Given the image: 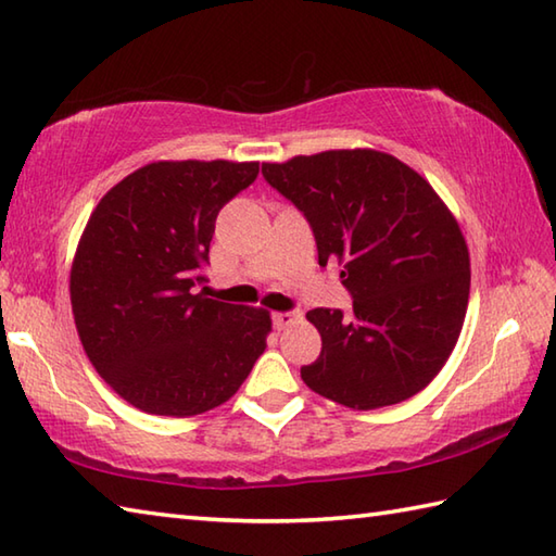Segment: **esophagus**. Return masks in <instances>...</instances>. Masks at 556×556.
<instances>
[{
    "mask_svg": "<svg viewBox=\"0 0 556 556\" xmlns=\"http://www.w3.org/2000/svg\"><path fill=\"white\" fill-rule=\"evenodd\" d=\"M293 320H299V313L296 311H279V313H271V323H275V328L281 330L291 325Z\"/></svg>",
    "mask_w": 556,
    "mask_h": 556,
    "instance_id": "obj_1",
    "label": "esophagus"
}]
</instances>
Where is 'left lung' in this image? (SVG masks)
I'll return each instance as SVG.
<instances>
[{
  "instance_id": "obj_1",
  "label": "left lung",
  "mask_w": 556,
  "mask_h": 556,
  "mask_svg": "<svg viewBox=\"0 0 556 556\" xmlns=\"http://www.w3.org/2000/svg\"><path fill=\"white\" fill-rule=\"evenodd\" d=\"M263 176L306 216L318 265L340 263L352 315L313 308L323 350L301 378L352 409L417 395L448 362L470 299L458 222L417 170L374 149L263 163Z\"/></svg>"
}]
</instances>
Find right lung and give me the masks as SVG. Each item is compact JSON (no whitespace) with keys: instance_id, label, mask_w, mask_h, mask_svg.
<instances>
[{"instance_id":"right-lung-1","label":"right lung","mask_w":556,"mask_h":556,"mask_svg":"<svg viewBox=\"0 0 556 556\" xmlns=\"http://www.w3.org/2000/svg\"><path fill=\"white\" fill-rule=\"evenodd\" d=\"M257 173L255 161L149 163L84 228L70 279L76 330L96 371L141 412L219 407L265 352L267 311L198 291L216 216Z\"/></svg>"}]
</instances>
